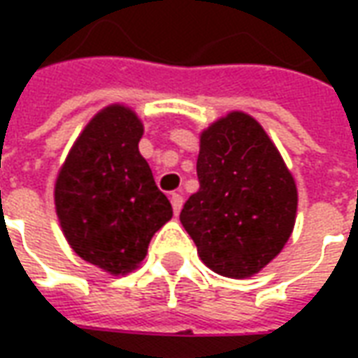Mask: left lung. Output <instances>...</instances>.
I'll return each mask as SVG.
<instances>
[{
  "instance_id": "1",
  "label": "left lung",
  "mask_w": 358,
  "mask_h": 358,
  "mask_svg": "<svg viewBox=\"0 0 358 358\" xmlns=\"http://www.w3.org/2000/svg\"><path fill=\"white\" fill-rule=\"evenodd\" d=\"M143 124L124 105L97 113L71 149L55 182V210L69 245L110 274H128L172 218L140 155Z\"/></svg>"
}]
</instances>
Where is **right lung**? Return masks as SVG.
I'll list each match as a JSON object with an SVG mask.
<instances>
[{
  "instance_id": "1",
  "label": "right lung",
  "mask_w": 358,
  "mask_h": 358,
  "mask_svg": "<svg viewBox=\"0 0 358 358\" xmlns=\"http://www.w3.org/2000/svg\"><path fill=\"white\" fill-rule=\"evenodd\" d=\"M199 189L180 222L220 276L249 278L284 249L297 213L292 174L257 120L230 113L201 134Z\"/></svg>"
}]
</instances>
